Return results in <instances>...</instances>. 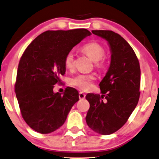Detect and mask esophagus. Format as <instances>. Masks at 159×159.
Returning <instances> with one entry per match:
<instances>
[{"mask_svg": "<svg viewBox=\"0 0 159 159\" xmlns=\"http://www.w3.org/2000/svg\"><path fill=\"white\" fill-rule=\"evenodd\" d=\"M85 97H86V95H85V93H83V92H80V93H79V98L80 99V100H83V99H84Z\"/></svg>", "mask_w": 159, "mask_h": 159, "instance_id": "esophagus-1", "label": "esophagus"}]
</instances>
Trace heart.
<instances>
[{
  "mask_svg": "<svg viewBox=\"0 0 159 159\" xmlns=\"http://www.w3.org/2000/svg\"><path fill=\"white\" fill-rule=\"evenodd\" d=\"M82 51L86 55L95 61L96 67L102 69L105 67L107 63L105 55V49L101 44L96 42L89 43L84 45L82 48ZM74 53L73 51H68L64 58V64L67 69L71 70L74 67ZM96 79L94 74H84L80 73L72 78L70 84L73 86L86 91L92 87L93 81Z\"/></svg>",
  "mask_w": 159,
  "mask_h": 159,
  "instance_id": "b5f03b06",
  "label": "heart"
}]
</instances>
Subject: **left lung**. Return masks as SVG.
<instances>
[{"label":"left lung","instance_id":"8db88e82","mask_svg":"<svg viewBox=\"0 0 159 159\" xmlns=\"http://www.w3.org/2000/svg\"><path fill=\"white\" fill-rule=\"evenodd\" d=\"M110 45L111 61L99 84L102 95L89 93L90 103L86 120L90 129L102 135L117 131L138 104L140 97L141 69L139 59L124 38L112 30H92ZM105 98V101L102 100Z\"/></svg>","mask_w":159,"mask_h":159}]
</instances>
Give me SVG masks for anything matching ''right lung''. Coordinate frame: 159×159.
<instances>
[{"label": "right lung", "instance_id": "add662e5", "mask_svg": "<svg viewBox=\"0 0 159 159\" xmlns=\"http://www.w3.org/2000/svg\"><path fill=\"white\" fill-rule=\"evenodd\" d=\"M91 32L84 28L47 30L37 36L23 52L18 63L15 92L22 117L40 134H49L66 121L79 93L67 87L63 95L53 93L66 72L64 58L68 51Z\"/></svg>", "mask_w": 159, "mask_h": 159}]
</instances>
